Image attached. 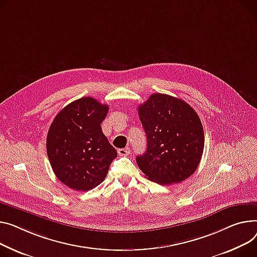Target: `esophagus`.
<instances>
[{"label": "esophagus", "mask_w": 257, "mask_h": 257, "mask_svg": "<svg viewBox=\"0 0 257 257\" xmlns=\"http://www.w3.org/2000/svg\"><path fill=\"white\" fill-rule=\"evenodd\" d=\"M117 154L119 156H127L130 154V149L129 148H125V149H118L117 150Z\"/></svg>", "instance_id": "obj_1"}]
</instances>
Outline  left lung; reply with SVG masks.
I'll use <instances>...</instances> for the list:
<instances>
[{
  "mask_svg": "<svg viewBox=\"0 0 257 257\" xmlns=\"http://www.w3.org/2000/svg\"><path fill=\"white\" fill-rule=\"evenodd\" d=\"M147 151L136 157L145 176L161 185L193 175L203 152L204 135L196 111L182 99L153 94L139 107Z\"/></svg>",
  "mask_w": 257,
  "mask_h": 257,
  "instance_id": "1",
  "label": "left lung"
}]
</instances>
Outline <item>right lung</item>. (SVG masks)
Here are the masks:
<instances>
[{"label": "right lung", "mask_w": 257, "mask_h": 257, "mask_svg": "<svg viewBox=\"0 0 257 257\" xmlns=\"http://www.w3.org/2000/svg\"><path fill=\"white\" fill-rule=\"evenodd\" d=\"M108 105L83 97L65 106L51 123L47 156L56 177L77 191L97 187L107 176L117 153L102 132Z\"/></svg>", "instance_id": "obj_1"}]
</instances>
